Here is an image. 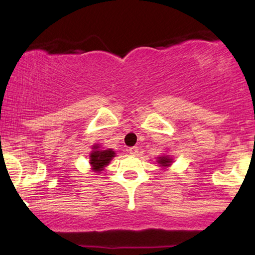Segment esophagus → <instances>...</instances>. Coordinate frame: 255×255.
I'll use <instances>...</instances> for the list:
<instances>
[{
  "label": "esophagus",
  "mask_w": 255,
  "mask_h": 255,
  "mask_svg": "<svg viewBox=\"0 0 255 255\" xmlns=\"http://www.w3.org/2000/svg\"><path fill=\"white\" fill-rule=\"evenodd\" d=\"M128 152H129L131 156H135V154H137V152H139V147H136V146H131V147L128 148Z\"/></svg>",
  "instance_id": "34e87169"
}]
</instances>
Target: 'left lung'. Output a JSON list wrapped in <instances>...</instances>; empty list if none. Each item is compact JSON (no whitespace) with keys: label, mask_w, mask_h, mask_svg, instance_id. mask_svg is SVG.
Listing matches in <instances>:
<instances>
[{"label":"left lung","mask_w":255,"mask_h":255,"mask_svg":"<svg viewBox=\"0 0 255 255\" xmlns=\"http://www.w3.org/2000/svg\"><path fill=\"white\" fill-rule=\"evenodd\" d=\"M158 163H159V164L162 166H168V165H170L171 159H170V158H168V157H159V159H158Z\"/></svg>","instance_id":"left-lung-1"}]
</instances>
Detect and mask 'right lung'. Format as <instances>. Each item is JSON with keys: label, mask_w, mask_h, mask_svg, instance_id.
I'll list each match as a JSON object with an SVG mask.
<instances>
[{"label": "right lung", "mask_w": 255, "mask_h": 255, "mask_svg": "<svg viewBox=\"0 0 255 255\" xmlns=\"http://www.w3.org/2000/svg\"><path fill=\"white\" fill-rule=\"evenodd\" d=\"M96 151H93L90 156V163L93 166L95 171H102L105 165L110 163L113 157H115V152L113 150H98V146H95Z\"/></svg>", "instance_id": "1"}]
</instances>
